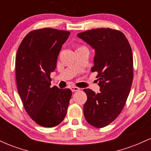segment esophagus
<instances>
[{"label":"esophagus","mask_w":151,"mask_h":151,"mask_svg":"<svg viewBox=\"0 0 151 151\" xmlns=\"http://www.w3.org/2000/svg\"><path fill=\"white\" fill-rule=\"evenodd\" d=\"M71 90H72V91H79V88L77 87V86H72L71 87Z\"/></svg>","instance_id":"34e87169"}]
</instances>
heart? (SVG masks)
Instances as JSON below:
<instances>
[{"label":"heart","mask_w":151,"mask_h":151,"mask_svg":"<svg viewBox=\"0 0 151 151\" xmlns=\"http://www.w3.org/2000/svg\"><path fill=\"white\" fill-rule=\"evenodd\" d=\"M81 47H82V46H80V47H77V50H78V49H79V48H81Z\"/></svg>","instance_id":"heart-1"}]
</instances>
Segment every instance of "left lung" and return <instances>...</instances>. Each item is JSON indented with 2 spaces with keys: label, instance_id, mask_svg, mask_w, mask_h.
<instances>
[{
  "label": "left lung",
  "instance_id": "obj_1",
  "mask_svg": "<svg viewBox=\"0 0 151 151\" xmlns=\"http://www.w3.org/2000/svg\"><path fill=\"white\" fill-rule=\"evenodd\" d=\"M95 50L91 72H97L100 92L84 89V115L90 125L103 128L116 119L129 96L133 78L132 50L121 31L92 29L77 34Z\"/></svg>",
  "mask_w": 151,
  "mask_h": 151
}]
</instances>
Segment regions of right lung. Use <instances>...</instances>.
Here are the masks:
<instances>
[{
	"label": "right lung",
	"instance_id": "obj_1",
	"mask_svg": "<svg viewBox=\"0 0 151 151\" xmlns=\"http://www.w3.org/2000/svg\"><path fill=\"white\" fill-rule=\"evenodd\" d=\"M70 32L42 28L29 32L19 46L15 59L18 91L31 119L43 127L59 125L67 114L72 91L51 87L59 53Z\"/></svg>",
	"mask_w": 151,
	"mask_h": 151
}]
</instances>
